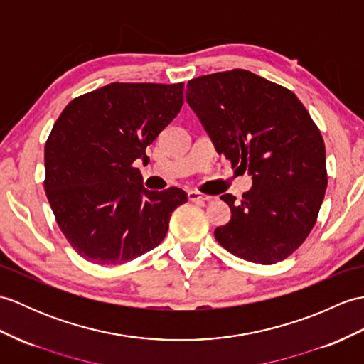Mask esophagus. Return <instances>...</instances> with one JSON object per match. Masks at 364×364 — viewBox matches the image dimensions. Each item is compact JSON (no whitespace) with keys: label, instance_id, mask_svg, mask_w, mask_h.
<instances>
[{"label":"esophagus","instance_id":"obj_1","mask_svg":"<svg viewBox=\"0 0 364 364\" xmlns=\"http://www.w3.org/2000/svg\"><path fill=\"white\" fill-rule=\"evenodd\" d=\"M188 198L192 203H205V201H209L213 197H209V196H206V193H201L198 191H189Z\"/></svg>","mask_w":364,"mask_h":364}]
</instances>
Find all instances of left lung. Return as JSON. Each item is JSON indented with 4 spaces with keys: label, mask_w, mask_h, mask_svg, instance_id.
<instances>
[{
    "label": "left lung",
    "mask_w": 364,
    "mask_h": 364,
    "mask_svg": "<svg viewBox=\"0 0 364 364\" xmlns=\"http://www.w3.org/2000/svg\"><path fill=\"white\" fill-rule=\"evenodd\" d=\"M186 100L218 155L248 171L252 188L214 231L231 255L272 265L293 255L316 223L327 188L321 132L294 92L247 70L188 82Z\"/></svg>",
    "instance_id": "left-lung-1"
}]
</instances>
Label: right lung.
<instances>
[{"label": "right lung", "instance_id": "obj_1", "mask_svg": "<svg viewBox=\"0 0 364 364\" xmlns=\"http://www.w3.org/2000/svg\"><path fill=\"white\" fill-rule=\"evenodd\" d=\"M184 83H109L73 99L45 146V191L68 243L97 265H121L158 247L178 188L147 191L134 161L180 113Z\"/></svg>", "mask_w": 364, "mask_h": 364}]
</instances>
